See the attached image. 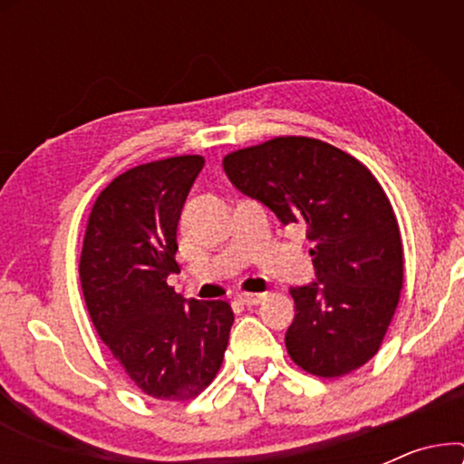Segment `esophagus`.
Instances as JSON below:
<instances>
[{
    "label": "esophagus",
    "mask_w": 464,
    "mask_h": 464,
    "mask_svg": "<svg viewBox=\"0 0 464 464\" xmlns=\"http://www.w3.org/2000/svg\"><path fill=\"white\" fill-rule=\"evenodd\" d=\"M238 300L246 304V306H257V304H262L266 300V294H240Z\"/></svg>",
    "instance_id": "34e87169"
}]
</instances>
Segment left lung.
Masks as SVG:
<instances>
[{
  "mask_svg": "<svg viewBox=\"0 0 464 464\" xmlns=\"http://www.w3.org/2000/svg\"><path fill=\"white\" fill-rule=\"evenodd\" d=\"M240 192L306 227L316 283L291 287V361L346 376L382 344L403 287V245L389 196L357 158L313 137H275L224 158Z\"/></svg>",
  "mask_w": 464,
  "mask_h": 464,
  "instance_id": "1",
  "label": "left lung"
}]
</instances>
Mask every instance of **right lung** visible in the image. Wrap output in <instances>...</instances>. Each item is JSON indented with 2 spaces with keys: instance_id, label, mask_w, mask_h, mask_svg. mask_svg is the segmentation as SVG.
Returning <instances> with one entry per match:
<instances>
[{
  "instance_id": "obj_1",
  "label": "right lung",
  "mask_w": 464,
  "mask_h": 464,
  "mask_svg": "<svg viewBox=\"0 0 464 464\" xmlns=\"http://www.w3.org/2000/svg\"><path fill=\"white\" fill-rule=\"evenodd\" d=\"M205 158L173 156L118 175L94 200L80 256L92 325L130 382L162 401L198 397L218 376L234 313L167 285L177 224Z\"/></svg>"
}]
</instances>
